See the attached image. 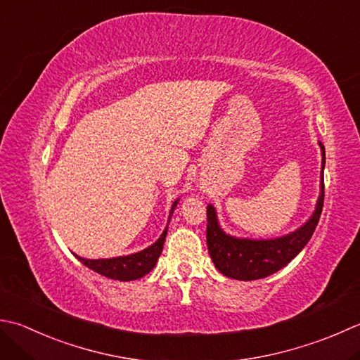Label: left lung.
<instances>
[{
  "label": "left lung",
  "instance_id": "8db88e82",
  "mask_svg": "<svg viewBox=\"0 0 360 360\" xmlns=\"http://www.w3.org/2000/svg\"><path fill=\"white\" fill-rule=\"evenodd\" d=\"M321 148V181L320 196L312 217L297 231L290 234L266 238V240H251V238H238L226 234L218 224L215 207L212 204L207 206V250L210 259L218 271L224 276L238 281H255L270 276L283 269L293 257H297L307 242L311 240L314 231L319 224L323 200H325V146L319 142Z\"/></svg>",
  "mask_w": 360,
  "mask_h": 360
}]
</instances>
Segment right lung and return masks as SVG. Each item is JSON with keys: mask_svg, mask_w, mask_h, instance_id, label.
<instances>
[{"mask_svg": "<svg viewBox=\"0 0 360 360\" xmlns=\"http://www.w3.org/2000/svg\"><path fill=\"white\" fill-rule=\"evenodd\" d=\"M178 201L179 200H176L173 202L170 217ZM168 223H170V218H168ZM167 229H168V224L165 231L162 232V236L158 238L156 243H153L151 246H148V248L139 252H134V255H129V256H120V257H110V259H84L77 255L75 256L77 257V260H81L87 269L100 273L105 278L117 279V281L140 279L143 278L145 274L150 273L154 269V265H156L162 252V248H164Z\"/></svg>", "mask_w": 360, "mask_h": 360, "instance_id": "add662e5", "label": "right lung"}]
</instances>
